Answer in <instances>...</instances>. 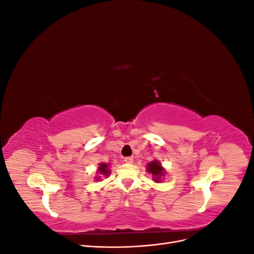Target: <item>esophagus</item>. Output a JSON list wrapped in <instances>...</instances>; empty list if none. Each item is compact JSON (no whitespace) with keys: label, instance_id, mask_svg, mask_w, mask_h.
Instances as JSON below:
<instances>
[{"label":"esophagus","instance_id":"esophagus-1","mask_svg":"<svg viewBox=\"0 0 254 254\" xmlns=\"http://www.w3.org/2000/svg\"><path fill=\"white\" fill-rule=\"evenodd\" d=\"M124 161L128 164H131L133 162V159L131 157H126V158H124Z\"/></svg>","mask_w":254,"mask_h":254}]
</instances>
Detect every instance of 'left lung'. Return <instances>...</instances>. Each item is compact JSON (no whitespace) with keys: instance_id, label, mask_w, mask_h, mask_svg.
Listing matches in <instances>:
<instances>
[{"instance_id":"left-lung-1","label":"left lung","mask_w":254,"mask_h":254,"mask_svg":"<svg viewBox=\"0 0 254 254\" xmlns=\"http://www.w3.org/2000/svg\"><path fill=\"white\" fill-rule=\"evenodd\" d=\"M147 171L153 176L155 178V181L159 182L160 178L164 175V170L163 167L161 166V164L158 162V161H152L147 166Z\"/></svg>"}]
</instances>
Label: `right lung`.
Listing matches in <instances>:
<instances>
[{
    "instance_id": "obj_1",
    "label": "right lung",
    "mask_w": 254,
    "mask_h": 254,
    "mask_svg": "<svg viewBox=\"0 0 254 254\" xmlns=\"http://www.w3.org/2000/svg\"><path fill=\"white\" fill-rule=\"evenodd\" d=\"M98 172L101 173V174H103V175H105V176H109V174H110V172H109V170H108V165H107L106 163L99 164Z\"/></svg>"
}]
</instances>
